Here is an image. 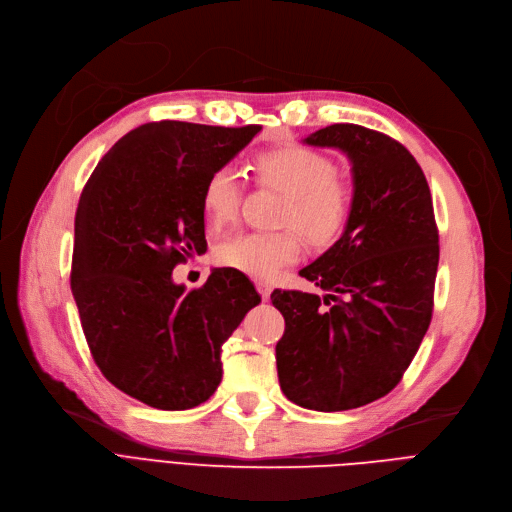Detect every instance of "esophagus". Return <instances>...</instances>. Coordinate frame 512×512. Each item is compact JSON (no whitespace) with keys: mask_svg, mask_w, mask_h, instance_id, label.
<instances>
[{"mask_svg":"<svg viewBox=\"0 0 512 512\" xmlns=\"http://www.w3.org/2000/svg\"><path fill=\"white\" fill-rule=\"evenodd\" d=\"M257 292L261 294L263 301H270V294H272V286L267 282H257Z\"/></svg>","mask_w":512,"mask_h":512,"instance_id":"1","label":"esophagus"}]
</instances>
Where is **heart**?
I'll list each match as a JSON object with an SVG mask.
<instances>
[{"mask_svg":"<svg viewBox=\"0 0 512 512\" xmlns=\"http://www.w3.org/2000/svg\"><path fill=\"white\" fill-rule=\"evenodd\" d=\"M257 182L284 195L278 222L288 226L278 232H247L220 242L215 261L257 280H272L282 267L299 261L301 236L313 247H330L351 222L355 188L336 174V164L326 153L288 145L259 153L253 161ZM240 180L234 168H215L201 191L205 222L218 230L236 218Z\"/></svg>","mask_w":512,"mask_h":512,"instance_id":"b5f03b06","label":"heart"}]
</instances>
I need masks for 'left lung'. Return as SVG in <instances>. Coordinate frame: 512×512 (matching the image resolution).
<instances>
[{"instance_id": "left-lung-1", "label": "left lung", "mask_w": 512, "mask_h": 512, "mask_svg": "<svg viewBox=\"0 0 512 512\" xmlns=\"http://www.w3.org/2000/svg\"><path fill=\"white\" fill-rule=\"evenodd\" d=\"M351 159L355 207L334 245L299 272L328 290H274L284 315L276 344L280 388L311 411H348L386 396L429 328L438 226L417 159L388 134L332 124L305 139Z\"/></svg>"}]
</instances>
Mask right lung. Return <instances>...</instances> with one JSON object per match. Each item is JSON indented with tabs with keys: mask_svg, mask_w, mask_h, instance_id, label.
<instances>
[{
	"mask_svg": "<svg viewBox=\"0 0 512 512\" xmlns=\"http://www.w3.org/2000/svg\"><path fill=\"white\" fill-rule=\"evenodd\" d=\"M261 130L149 122L103 155L74 218L70 286L91 355L124 394L161 411L205 402L222 344L261 303L230 267L186 290L172 270L207 251L201 191Z\"/></svg>",
	"mask_w": 512,
	"mask_h": 512,
	"instance_id": "1",
	"label": "right lung"
}]
</instances>
